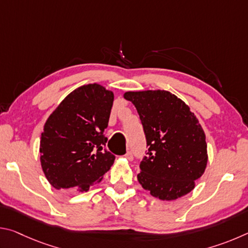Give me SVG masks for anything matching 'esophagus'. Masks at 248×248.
I'll return each mask as SVG.
<instances>
[{"instance_id":"obj_1","label":"esophagus","mask_w":248,"mask_h":248,"mask_svg":"<svg viewBox=\"0 0 248 248\" xmlns=\"http://www.w3.org/2000/svg\"><path fill=\"white\" fill-rule=\"evenodd\" d=\"M124 157L127 158V159H129V161H132V159H133V153L131 152V151H128V152L124 154Z\"/></svg>"}]
</instances>
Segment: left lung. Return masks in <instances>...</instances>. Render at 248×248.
Segmentation results:
<instances>
[{"mask_svg": "<svg viewBox=\"0 0 248 248\" xmlns=\"http://www.w3.org/2000/svg\"><path fill=\"white\" fill-rule=\"evenodd\" d=\"M143 125L146 156L138 180L161 200H175L195 188L208 163L202 127L189 107L167 91L127 92Z\"/></svg>", "mask_w": 248, "mask_h": 248, "instance_id": "left-lung-1", "label": "left lung"}]
</instances>
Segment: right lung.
<instances>
[{"instance_id":"right-lung-1","label":"right lung","mask_w":248,"mask_h":248,"mask_svg":"<svg viewBox=\"0 0 248 248\" xmlns=\"http://www.w3.org/2000/svg\"><path fill=\"white\" fill-rule=\"evenodd\" d=\"M114 93L87 84L66 96L49 116L41 133L40 162L56 189L87 191L114 164L104 136Z\"/></svg>"}]
</instances>
